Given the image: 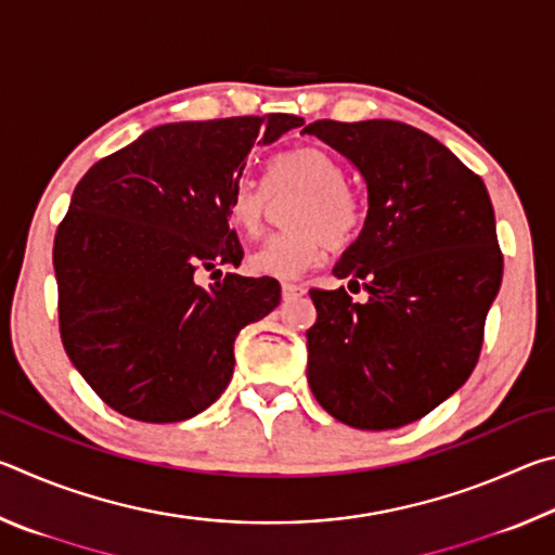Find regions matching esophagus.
<instances>
[{
	"label": "esophagus",
	"instance_id": "esophagus-1",
	"mask_svg": "<svg viewBox=\"0 0 555 555\" xmlns=\"http://www.w3.org/2000/svg\"><path fill=\"white\" fill-rule=\"evenodd\" d=\"M281 291H284V298H286V300H294V298L306 294L304 286H300V284H291V281H286V284H281Z\"/></svg>",
	"mask_w": 555,
	"mask_h": 555
}]
</instances>
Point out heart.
I'll list each match as a JSON object with an SVG mask.
<instances>
[{
  "label": "heart",
  "instance_id": "b5f03b06",
  "mask_svg": "<svg viewBox=\"0 0 555 555\" xmlns=\"http://www.w3.org/2000/svg\"><path fill=\"white\" fill-rule=\"evenodd\" d=\"M269 193L286 198L298 193L291 205L288 224L294 230L274 234L249 257L247 267L257 276L296 279L325 257L327 244L343 249L357 237L362 208L357 195L345 185L343 166L321 146H298L279 154L269 164ZM264 188L242 181L228 201V218L240 232H261L269 212Z\"/></svg>",
  "mask_w": 555,
  "mask_h": 555
}]
</instances>
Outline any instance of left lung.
Returning <instances> with one entry per match:
<instances>
[{"mask_svg":"<svg viewBox=\"0 0 555 555\" xmlns=\"http://www.w3.org/2000/svg\"><path fill=\"white\" fill-rule=\"evenodd\" d=\"M367 185V218L333 274L367 291L313 288L308 370L318 403L343 424H413L473 374L502 251L482 178L426 131L393 119L304 127Z\"/></svg>","mask_w":555,"mask_h":555,"instance_id":"left-lung-1","label":"left lung"}]
</instances>
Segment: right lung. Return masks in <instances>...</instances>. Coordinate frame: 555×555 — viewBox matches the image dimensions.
Here are the masks:
<instances>
[{"mask_svg":"<svg viewBox=\"0 0 555 555\" xmlns=\"http://www.w3.org/2000/svg\"><path fill=\"white\" fill-rule=\"evenodd\" d=\"M294 115L171 121L98 162L75 185L53 242L61 340L98 397L144 424H176L218 401L234 337L281 300L276 279L240 267L228 201L255 146Z\"/></svg>","mask_w":555,"mask_h":555,"instance_id":"right-lung-1","label":"right lung"}]
</instances>
